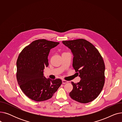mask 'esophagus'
<instances>
[{"mask_svg": "<svg viewBox=\"0 0 122 122\" xmlns=\"http://www.w3.org/2000/svg\"><path fill=\"white\" fill-rule=\"evenodd\" d=\"M68 82V81H66L65 80H62V84H66V83Z\"/></svg>", "mask_w": 122, "mask_h": 122, "instance_id": "34e87169", "label": "esophagus"}]
</instances>
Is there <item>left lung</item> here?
Instances as JSON below:
<instances>
[{
    "instance_id": "left-lung-1",
    "label": "left lung",
    "mask_w": 122,
    "mask_h": 122,
    "mask_svg": "<svg viewBox=\"0 0 122 122\" xmlns=\"http://www.w3.org/2000/svg\"><path fill=\"white\" fill-rule=\"evenodd\" d=\"M63 43L71 50L73 67L81 78L80 82L72 81L73 90L69 95L82 103L92 101L100 93L105 82V64L98 50L84 39L65 41Z\"/></svg>"
}]
</instances>
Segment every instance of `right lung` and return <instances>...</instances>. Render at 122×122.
<instances>
[{"mask_svg":"<svg viewBox=\"0 0 122 122\" xmlns=\"http://www.w3.org/2000/svg\"><path fill=\"white\" fill-rule=\"evenodd\" d=\"M59 42L37 40L25 46L17 60L16 76L24 93L36 101H43L52 97L62 84L59 79H47L43 69L48 66L50 50Z\"/></svg>","mask_w":122,"mask_h":122,"instance_id":"1","label":"right lung"}]
</instances>
